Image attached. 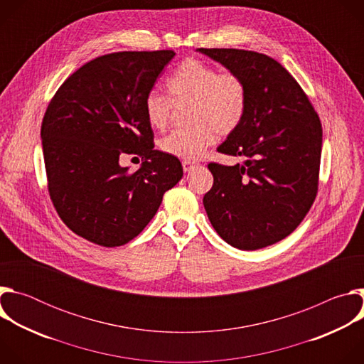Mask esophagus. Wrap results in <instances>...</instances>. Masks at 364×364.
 I'll return each instance as SVG.
<instances>
[{"label":"esophagus","mask_w":364,"mask_h":364,"mask_svg":"<svg viewBox=\"0 0 364 364\" xmlns=\"http://www.w3.org/2000/svg\"><path fill=\"white\" fill-rule=\"evenodd\" d=\"M197 164L196 163H191V161H183V170L187 173V171H191Z\"/></svg>","instance_id":"obj_1"}]
</instances>
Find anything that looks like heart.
<instances>
[{
	"label": "heart",
	"mask_w": 364,
	"mask_h": 364,
	"mask_svg": "<svg viewBox=\"0 0 364 364\" xmlns=\"http://www.w3.org/2000/svg\"><path fill=\"white\" fill-rule=\"evenodd\" d=\"M170 97L151 90L144 99V114L154 129H166L173 117V105L191 103L188 128L176 129L160 142L171 157L196 161L203 157L220 135L235 132L245 119L249 90L235 70H219L200 59L183 60L167 79Z\"/></svg>",
	"instance_id": "b5f03b06"
}]
</instances>
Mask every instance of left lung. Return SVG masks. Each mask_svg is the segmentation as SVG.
I'll list each match as a JSON object with an SVG mask.
<instances>
[{
	"label": "left lung",
	"instance_id": "obj_1",
	"mask_svg": "<svg viewBox=\"0 0 364 364\" xmlns=\"http://www.w3.org/2000/svg\"><path fill=\"white\" fill-rule=\"evenodd\" d=\"M237 72L249 90L240 127L219 152L242 164L210 163L213 186L203 197L219 236L256 250L291 235L318 191L323 128L298 82L275 59L240 48H198Z\"/></svg>",
	"mask_w": 364,
	"mask_h": 364
}]
</instances>
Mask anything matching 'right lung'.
<instances>
[{
  "label": "right lung",
  "mask_w": 364,
  "mask_h": 364,
  "mask_svg": "<svg viewBox=\"0 0 364 364\" xmlns=\"http://www.w3.org/2000/svg\"><path fill=\"white\" fill-rule=\"evenodd\" d=\"M173 50L99 56L51 97L41 122L47 188L63 223L105 247L136 237L157 213L166 191L183 177L178 159L154 149L144 99ZM139 156V171L122 168Z\"/></svg>",
  "instance_id": "right-lung-1"
}]
</instances>
